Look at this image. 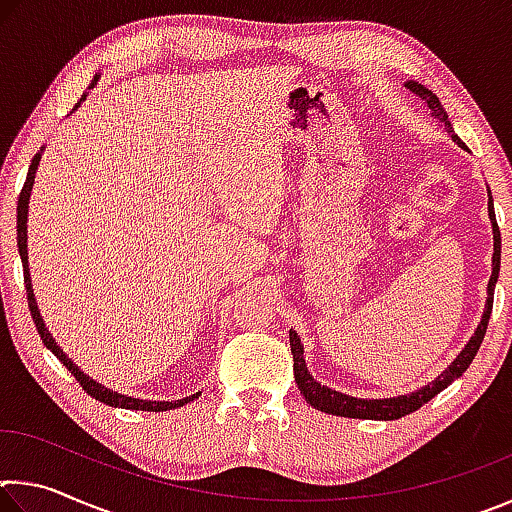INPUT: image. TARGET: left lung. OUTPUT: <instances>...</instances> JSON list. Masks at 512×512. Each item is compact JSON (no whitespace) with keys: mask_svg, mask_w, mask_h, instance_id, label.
Masks as SVG:
<instances>
[{"mask_svg":"<svg viewBox=\"0 0 512 512\" xmlns=\"http://www.w3.org/2000/svg\"><path fill=\"white\" fill-rule=\"evenodd\" d=\"M404 88L411 90L415 97H420L424 103H427V108L431 110V117L438 119V124L445 126L447 135L452 137V140L458 146H461V149H465V144L461 142V137L454 133L452 121H449L443 103L438 101L436 94H433L429 88H424V85L415 83V81H406ZM488 214H490V223H492V237H495V253H492V275H490V282H488V300H485L481 323L476 325L474 336L470 341H467V345L461 350V354H458V357L452 361V366H449L443 372V375H438L436 379H433L431 384L422 386V388H418V391H413L409 395L384 397V400H361V397H352V395H345V393H339V391H332V388H327V386H320V381H316L314 377L309 375L305 357H302V354H305V348H302L298 334L291 329L289 343H291V352H293V375H296V384L300 388L302 397L307 400V404H311L314 409L329 413V415H341V418L397 420V418H402V415H409L413 411H418L422 404H427L431 397H436L440 391H445V388L452 384L454 379L461 377L463 372L470 368L472 359L476 357V352H479L481 343H483L485 329H488V320H490V314H492V296H495V284H497L499 264H501V235H499V225H497V219H495V205H492L490 189H488Z\"/></svg>","mask_w":512,"mask_h":512,"instance_id":"left-lung-1","label":"left lung"}]
</instances>
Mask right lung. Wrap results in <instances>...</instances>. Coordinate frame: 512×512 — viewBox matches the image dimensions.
<instances>
[{
  "label": "right lung",
  "instance_id": "1",
  "mask_svg": "<svg viewBox=\"0 0 512 512\" xmlns=\"http://www.w3.org/2000/svg\"><path fill=\"white\" fill-rule=\"evenodd\" d=\"M99 81V74L94 76V81L90 88H94ZM88 97V94H83L81 101ZM81 101L76 103V106L72 110H76L81 106ZM42 153V149H40ZM40 153L33 155L31 160V167H29V173H27V183H24L22 192H20V198H17V250H20V259H22V268H24V284H27V298H29V309H31V316H33V323H36V329L40 334L42 343L47 345V350L54 352V357L63 363V366L72 372V375L76 377V381L83 386V391L88 393L90 397H94V400H99L103 404L108 406H115V409H133V411H169V409H178V406H183L187 402H192L196 395L192 397H185V400H176V402H151V400H135V397H126L121 393H112L110 388L101 386L99 381H94L90 375H85V372L76 366V363L67 357V354L60 350V345H56L54 336L49 334V329L45 327V320H42L40 316V309L36 305V296H33V287H31V275H29V253H27V219H29V198H31V189H33V178H36V169L40 164Z\"/></svg>",
  "mask_w": 512,
  "mask_h": 512
}]
</instances>
